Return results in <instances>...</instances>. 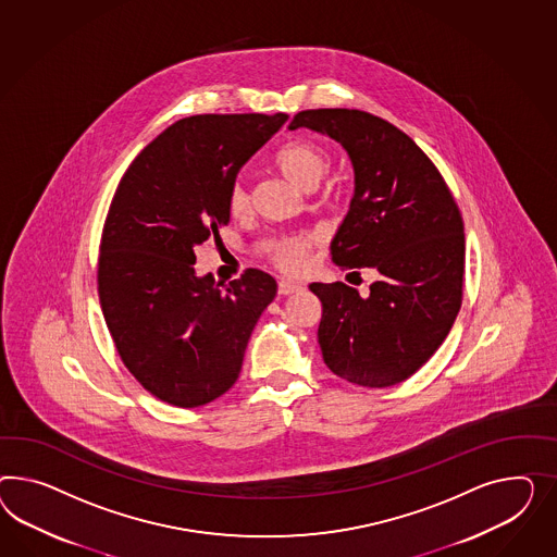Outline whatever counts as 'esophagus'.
Returning <instances> with one entry per match:
<instances>
[{
    "instance_id": "1",
    "label": "esophagus",
    "mask_w": 557,
    "mask_h": 557,
    "mask_svg": "<svg viewBox=\"0 0 557 557\" xmlns=\"http://www.w3.org/2000/svg\"><path fill=\"white\" fill-rule=\"evenodd\" d=\"M277 289H280V294H282V296H289V294L300 292L301 286L300 284H294V282H286V280H282Z\"/></svg>"
}]
</instances>
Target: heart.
<instances>
[{"label":"heart","instance_id":"heart-1","mask_svg":"<svg viewBox=\"0 0 557 557\" xmlns=\"http://www.w3.org/2000/svg\"><path fill=\"white\" fill-rule=\"evenodd\" d=\"M275 164L296 188L310 193L329 172L331 156L314 141L298 139V141H289L275 153ZM226 209L233 216H245L251 209V196L243 182L237 181L231 184L226 195ZM312 245H314V235L282 237L271 243L270 259L277 270L296 275L306 270Z\"/></svg>","mask_w":557,"mask_h":557}]
</instances>
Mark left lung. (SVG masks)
<instances>
[{
  "label": "left lung",
  "mask_w": 557,
  "mask_h": 557,
  "mask_svg": "<svg viewBox=\"0 0 557 557\" xmlns=\"http://www.w3.org/2000/svg\"><path fill=\"white\" fill-rule=\"evenodd\" d=\"M300 127L338 141L355 172L332 261L379 273L367 298L343 282L310 284L322 301V359L348 383L392 387L436 352L458 317L462 216L436 165L389 121L359 109H310L289 123L292 132Z\"/></svg>",
  "instance_id": "8db88e82"
}]
</instances>
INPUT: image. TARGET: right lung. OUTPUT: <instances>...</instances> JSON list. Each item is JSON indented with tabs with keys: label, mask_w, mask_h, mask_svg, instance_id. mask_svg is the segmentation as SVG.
Returning <instances> with one entry per match:
<instances>
[{
	"label": "right lung",
	"mask_w": 557,
	"mask_h": 557,
	"mask_svg": "<svg viewBox=\"0 0 557 557\" xmlns=\"http://www.w3.org/2000/svg\"><path fill=\"white\" fill-rule=\"evenodd\" d=\"M286 121H176L137 153L111 200L97 271L101 310L123 364L170 406H205L235 385L257 320L277 294L261 270L228 286L198 275L195 249L219 239L231 184Z\"/></svg>",
	"instance_id": "obj_1"
}]
</instances>
